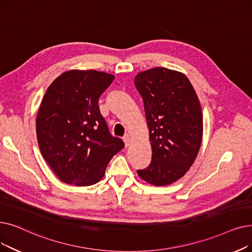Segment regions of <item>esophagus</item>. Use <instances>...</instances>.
<instances>
[{"mask_svg": "<svg viewBox=\"0 0 252 252\" xmlns=\"http://www.w3.org/2000/svg\"><path fill=\"white\" fill-rule=\"evenodd\" d=\"M124 142H125V145H126V147H127L128 145H129V136L128 135H126V136H124Z\"/></svg>", "mask_w": 252, "mask_h": 252, "instance_id": "1", "label": "esophagus"}]
</instances>
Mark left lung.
<instances>
[{"mask_svg":"<svg viewBox=\"0 0 252 252\" xmlns=\"http://www.w3.org/2000/svg\"><path fill=\"white\" fill-rule=\"evenodd\" d=\"M144 103L151 162L139 177L156 187L182 178L198 156L203 139L199 97L183 73L156 67L135 76Z\"/></svg>","mask_w":252,"mask_h":252,"instance_id":"1","label":"left lung"}]
</instances>
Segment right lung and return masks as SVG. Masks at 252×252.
<instances>
[{
	"label": "right lung",
	"instance_id": "obj_1",
	"mask_svg": "<svg viewBox=\"0 0 252 252\" xmlns=\"http://www.w3.org/2000/svg\"><path fill=\"white\" fill-rule=\"evenodd\" d=\"M114 75L95 70H70L48 86L36 117L42 157L58 178L87 187L99 182L113 156L125 146L109 133L99 99Z\"/></svg>",
	"mask_w": 252,
	"mask_h": 252
}]
</instances>
